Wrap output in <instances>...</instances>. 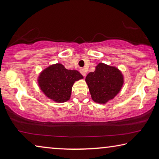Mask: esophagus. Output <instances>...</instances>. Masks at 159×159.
Instances as JSON below:
<instances>
[{"instance_id": "esophagus-1", "label": "esophagus", "mask_w": 159, "mask_h": 159, "mask_svg": "<svg viewBox=\"0 0 159 159\" xmlns=\"http://www.w3.org/2000/svg\"><path fill=\"white\" fill-rule=\"evenodd\" d=\"M80 73L82 74L83 76H85L86 75V71L84 69H80Z\"/></svg>"}]
</instances>
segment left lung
Segmentation results:
<instances>
[{
  "label": "left lung",
  "mask_w": 159,
  "mask_h": 159,
  "mask_svg": "<svg viewBox=\"0 0 159 159\" xmlns=\"http://www.w3.org/2000/svg\"><path fill=\"white\" fill-rule=\"evenodd\" d=\"M93 100L104 104L112 99L122 89L123 76L117 68L100 63L94 72L85 78Z\"/></svg>",
  "instance_id": "1"
}]
</instances>
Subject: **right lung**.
I'll list each match as a JSON object with an SVG mask.
<instances>
[{"mask_svg": "<svg viewBox=\"0 0 159 159\" xmlns=\"http://www.w3.org/2000/svg\"><path fill=\"white\" fill-rule=\"evenodd\" d=\"M83 75L75 70H68L61 64L50 66L41 73L39 85L48 98L57 102L69 100L72 86Z\"/></svg>", "mask_w": 159, "mask_h": 159, "instance_id": "obj_1", "label": "right lung"}]
</instances>
